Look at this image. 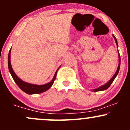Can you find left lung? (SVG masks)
I'll return each instance as SVG.
<instances>
[{
	"label": "left lung",
	"instance_id": "8db88e82",
	"mask_svg": "<svg viewBox=\"0 0 130 130\" xmlns=\"http://www.w3.org/2000/svg\"><path fill=\"white\" fill-rule=\"evenodd\" d=\"M113 37H114L115 39V42L116 43H117V47H118V43H117V39H116V37H115L114 35H113ZM118 57H119V64H118V69L117 70V72H116V73H115V75H113V77L111 78V79H110V80H109V82L108 83H106V84H105L104 85H102V87H99V88H96V89H94L93 90V91H103V90H106L107 88H108L109 87H110V86L111 85V84L113 82V81H114L115 78H116V76H117V75L118 74V72H119V70H120V61H121V60H120V54H119V52H118Z\"/></svg>",
	"mask_w": 130,
	"mask_h": 130
}]
</instances>
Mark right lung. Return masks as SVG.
Instances as JSON below:
<instances>
[{
	"instance_id": "add662e5",
	"label": "right lung",
	"mask_w": 130,
	"mask_h": 130,
	"mask_svg": "<svg viewBox=\"0 0 130 130\" xmlns=\"http://www.w3.org/2000/svg\"><path fill=\"white\" fill-rule=\"evenodd\" d=\"M10 52L11 48L10 51H9V55H8V67H9V72H10L11 75H12L15 82L16 83V84L18 85V87L22 90V91H24V92L26 93L29 94V95L41 93H43L44 92V91H47V90H48L49 88L52 86V85L54 84L55 80L56 78L57 72L58 69L56 71L55 73V75L54 76V78L52 79V80L50 82L47 83V84L38 85H34L31 84V83H26L25 82L22 81L21 79L19 78L18 76L16 75V74L15 73V72H13V69H12V65H11L10 63Z\"/></svg>"
}]
</instances>
